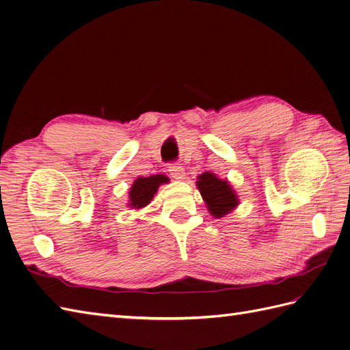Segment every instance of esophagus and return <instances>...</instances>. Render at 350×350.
I'll return each mask as SVG.
<instances>
[{
  "instance_id": "esophagus-1",
  "label": "esophagus",
  "mask_w": 350,
  "mask_h": 350,
  "mask_svg": "<svg viewBox=\"0 0 350 350\" xmlns=\"http://www.w3.org/2000/svg\"><path fill=\"white\" fill-rule=\"evenodd\" d=\"M169 169V174H171V176L174 178V179H176V181H183V179L185 178V169L183 167V166H179V165H169L167 166Z\"/></svg>"
}]
</instances>
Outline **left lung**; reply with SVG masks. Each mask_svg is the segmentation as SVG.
<instances>
[{"mask_svg": "<svg viewBox=\"0 0 350 350\" xmlns=\"http://www.w3.org/2000/svg\"><path fill=\"white\" fill-rule=\"evenodd\" d=\"M197 188L206 202L207 211L215 218H222L239 204V197L226 179H221L212 172L198 175Z\"/></svg>", "mask_w": 350, "mask_h": 350, "instance_id": "left-lung-1", "label": "left lung"}]
</instances>
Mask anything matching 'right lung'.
<instances>
[{
	"label": "right lung",
	"mask_w": 350,
	"mask_h": 350,
	"mask_svg": "<svg viewBox=\"0 0 350 350\" xmlns=\"http://www.w3.org/2000/svg\"><path fill=\"white\" fill-rule=\"evenodd\" d=\"M169 183V178L165 175H152V176H139L137 178L134 184H132L129 190V207L132 209H141L146 207L152 198L154 197L157 188Z\"/></svg>",
	"instance_id": "obj_1"
}]
</instances>
